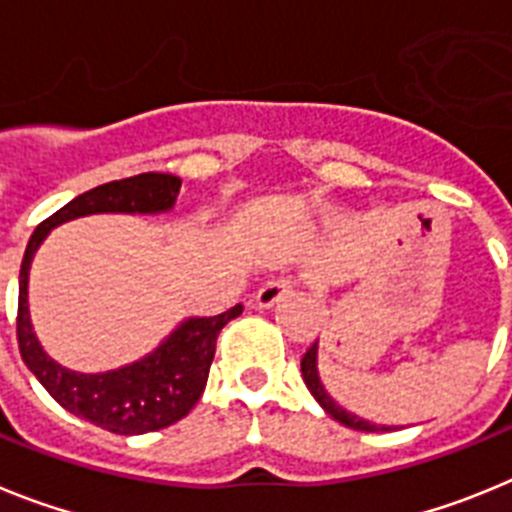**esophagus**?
I'll return each instance as SVG.
<instances>
[{"mask_svg":"<svg viewBox=\"0 0 512 512\" xmlns=\"http://www.w3.org/2000/svg\"><path fill=\"white\" fill-rule=\"evenodd\" d=\"M292 287H295V282L287 277H279V279H271V282H266L264 287L256 292V305L261 307V310H269V307H274L277 302H282L284 297L292 292Z\"/></svg>","mask_w":512,"mask_h":512,"instance_id":"1","label":"esophagus"}]
</instances>
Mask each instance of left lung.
<instances>
[{
  "instance_id": "left-lung-1",
  "label": "left lung",
  "mask_w": 512,
  "mask_h": 512,
  "mask_svg": "<svg viewBox=\"0 0 512 512\" xmlns=\"http://www.w3.org/2000/svg\"><path fill=\"white\" fill-rule=\"evenodd\" d=\"M302 379H305L307 390L312 392V397L320 402V408L325 410V413L330 415L333 420H338V423H343L346 428H354V431H366V433H374V431H390L387 425H377V423H369V420L359 418V415L348 413V410H343L341 405H338L333 397L328 395V390L323 387V382H320V374H318V341L312 343L310 348H307V354L302 356Z\"/></svg>"
}]
</instances>
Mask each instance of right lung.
<instances>
[{
	"instance_id": "right-lung-1",
	"label": "right lung",
	"mask_w": 512,
	"mask_h": 512,
	"mask_svg": "<svg viewBox=\"0 0 512 512\" xmlns=\"http://www.w3.org/2000/svg\"><path fill=\"white\" fill-rule=\"evenodd\" d=\"M179 187H182L179 176L148 171L89 189L43 220L30 235L22 256L20 302H17V343H20L22 361L61 408L120 436H140L166 428L182 420L197 405L215 359L217 336L230 320L241 315L243 307L235 305L212 318L184 320L153 354L128 366L104 374L71 372L45 354L30 323V307H27L30 264L45 235L56 225L97 212H128V215L166 212L174 207Z\"/></svg>"
}]
</instances>
